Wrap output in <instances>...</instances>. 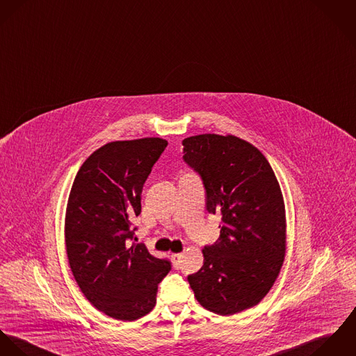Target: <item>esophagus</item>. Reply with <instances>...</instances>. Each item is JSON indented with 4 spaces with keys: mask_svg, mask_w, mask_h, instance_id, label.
I'll list each match as a JSON object with an SVG mask.
<instances>
[{
    "mask_svg": "<svg viewBox=\"0 0 356 356\" xmlns=\"http://www.w3.org/2000/svg\"><path fill=\"white\" fill-rule=\"evenodd\" d=\"M170 258H172V262H173L175 268H179L180 262H181V258H183V254L181 252L180 254H172Z\"/></svg>",
    "mask_w": 356,
    "mask_h": 356,
    "instance_id": "obj_1",
    "label": "esophagus"
}]
</instances>
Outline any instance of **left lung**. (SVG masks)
<instances>
[{
  "label": "left lung",
  "mask_w": 356,
  "mask_h": 356,
  "mask_svg": "<svg viewBox=\"0 0 356 356\" xmlns=\"http://www.w3.org/2000/svg\"><path fill=\"white\" fill-rule=\"evenodd\" d=\"M184 161L199 173L206 209L221 216L220 237L206 245L203 266L187 277L209 312L234 316L270 291L285 257V206L265 156L234 135L203 134L183 140Z\"/></svg>",
  "instance_id": "1"
}]
</instances>
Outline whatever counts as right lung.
I'll use <instances>...</instances> for the list:
<instances>
[{"label": "right lung", "mask_w": 356, "mask_h": 356, "mask_svg": "<svg viewBox=\"0 0 356 356\" xmlns=\"http://www.w3.org/2000/svg\"><path fill=\"white\" fill-rule=\"evenodd\" d=\"M168 146L161 138L116 140L83 162L65 213L68 262L80 291L99 312L119 321L149 314L168 259L135 243V217L153 165Z\"/></svg>", "instance_id": "1"}]
</instances>
